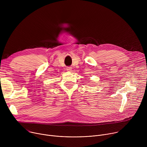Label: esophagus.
I'll return each instance as SVG.
<instances>
[{"label": "esophagus", "instance_id": "1", "mask_svg": "<svg viewBox=\"0 0 147 147\" xmlns=\"http://www.w3.org/2000/svg\"><path fill=\"white\" fill-rule=\"evenodd\" d=\"M71 69H72V67H67V69H66L67 71H71Z\"/></svg>", "mask_w": 147, "mask_h": 147}]
</instances>
